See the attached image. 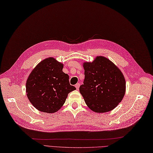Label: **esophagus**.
I'll use <instances>...</instances> for the list:
<instances>
[{"instance_id": "esophagus-1", "label": "esophagus", "mask_w": 153, "mask_h": 153, "mask_svg": "<svg viewBox=\"0 0 153 153\" xmlns=\"http://www.w3.org/2000/svg\"><path fill=\"white\" fill-rule=\"evenodd\" d=\"M75 87L76 88V90H78V88H80V83H76L75 85Z\"/></svg>"}]
</instances>
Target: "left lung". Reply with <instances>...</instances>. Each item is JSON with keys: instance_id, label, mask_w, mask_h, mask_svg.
Returning a JSON list of instances; mask_svg holds the SVG:
<instances>
[{"instance_id": "8db88e82", "label": "left lung", "mask_w": 153, "mask_h": 153, "mask_svg": "<svg viewBox=\"0 0 153 153\" xmlns=\"http://www.w3.org/2000/svg\"><path fill=\"white\" fill-rule=\"evenodd\" d=\"M83 84L80 92L87 106L93 111H110L122 101L126 82L122 72L104 56H97L92 62H84Z\"/></svg>"}]
</instances>
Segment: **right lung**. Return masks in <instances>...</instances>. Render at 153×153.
I'll return each mask as SVG.
<instances>
[{
  "label": "right lung",
  "instance_id": "add662e5",
  "mask_svg": "<svg viewBox=\"0 0 153 153\" xmlns=\"http://www.w3.org/2000/svg\"><path fill=\"white\" fill-rule=\"evenodd\" d=\"M63 64L52 57L40 61L29 75L26 83V96L40 111L54 113L65 104L68 95L76 90L62 71Z\"/></svg>",
  "mask_w": 153,
  "mask_h": 153
}]
</instances>
